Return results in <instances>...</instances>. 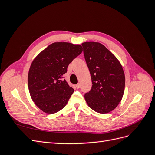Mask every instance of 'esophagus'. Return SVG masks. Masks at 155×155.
Segmentation results:
<instances>
[{
    "label": "esophagus",
    "mask_w": 155,
    "mask_h": 155,
    "mask_svg": "<svg viewBox=\"0 0 155 155\" xmlns=\"http://www.w3.org/2000/svg\"><path fill=\"white\" fill-rule=\"evenodd\" d=\"M76 87L77 88H79V87H80V84H79V83L77 84V85H76Z\"/></svg>",
    "instance_id": "esophagus-1"
}]
</instances>
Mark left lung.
Here are the masks:
<instances>
[{"label": "left lung", "instance_id": "1", "mask_svg": "<svg viewBox=\"0 0 155 155\" xmlns=\"http://www.w3.org/2000/svg\"><path fill=\"white\" fill-rule=\"evenodd\" d=\"M81 45L92 84L85 94V101L93 110L108 113L118 105L124 96L125 78L122 66L104 45L97 42Z\"/></svg>", "mask_w": 155, "mask_h": 155}]
</instances>
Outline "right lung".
<instances>
[{
  "label": "right lung",
  "instance_id": "right-lung-1",
  "mask_svg": "<svg viewBox=\"0 0 155 155\" xmlns=\"http://www.w3.org/2000/svg\"><path fill=\"white\" fill-rule=\"evenodd\" d=\"M82 51L79 45L56 42L33 60L28 85L33 101L45 113H55L66 106L74 90L62 79L63 76L68 64Z\"/></svg>",
  "mask_w": 155,
  "mask_h": 155
}]
</instances>
